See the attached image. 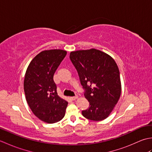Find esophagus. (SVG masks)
Segmentation results:
<instances>
[{
	"instance_id": "1",
	"label": "esophagus",
	"mask_w": 152,
	"mask_h": 152,
	"mask_svg": "<svg viewBox=\"0 0 152 152\" xmlns=\"http://www.w3.org/2000/svg\"><path fill=\"white\" fill-rule=\"evenodd\" d=\"M78 98V96H77V95H76V96H72V97H71L70 99H72V100H73V101H74V100H76Z\"/></svg>"
}]
</instances>
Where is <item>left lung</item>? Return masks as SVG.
Returning a JSON list of instances; mask_svg holds the SVG:
<instances>
[{"label": "left lung", "mask_w": 152, "mask_h": 152, "mask_svg": "<svg viewBox=\"0 0 152 152\" xmlns=\"http://www.w3.org/2000/svg\"><path fill=\"white\" fill-rule=\"evenodd\" d=\"M70 59L89 102V107L82 112L83 117L93 121L108 118L121 92L119 70L115 61L96 49L72 51Z\"/></svg>", "instance_id": "left-lung-1"}]
</instances>
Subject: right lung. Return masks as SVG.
<instances>
[{"label": "right lung", "instance_id": "1", "mask_svg": "<svg viewBox=\"0 0 152 152\" xmlns=\"http://www.w3.org/2000/svg\"><path fill=\"white\" fill-rule=\"evenodd\" d=\"M66 55L62 50L42 51L31 61L25 73L27 102L33 114L48 124L61 120L65 114L68 102L57 95L53 75Z\"/></svg>", "mask_w": 152, "mask_h": 152}]
</instances>
